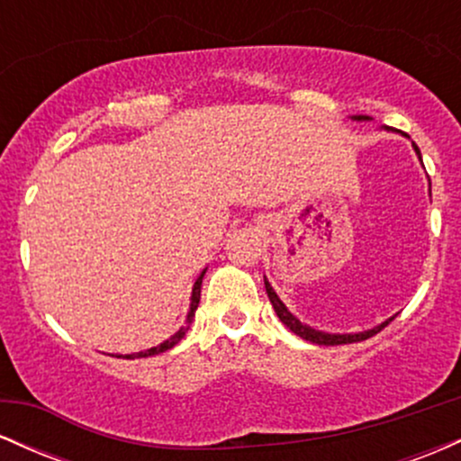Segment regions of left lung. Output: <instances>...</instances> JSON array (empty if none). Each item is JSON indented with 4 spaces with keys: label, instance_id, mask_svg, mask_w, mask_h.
Returning a JSON list of instances; mask_svg holds the SVG:
<instances>
[{
    "label": "left lung",
    "instance_id": "obj_1",
    "mask_svg": "<svg viewBox=\"0 0 461 461\" xmlns=\"http://www.w3.org/2000/svg\"><path fill=\"white\" fill-rule=\"evenodd\" d=\"M351 119H353V121H370V116L356 114V116H351ZM411 145H414V142H411ZM414 151H416L418 160H420V151H418L416 145H414ZM420 162H422V160H420ZM264 285H267V294H268V299H271L273 310H275V314L279 316V321H282L284 325L288 327L290 331L297 333V336L303 338V340L314 342V345L333 347V345H351V342H362V340H366V338L375 336V333H377V331H382L384 327L388 325L390 321H394V316H390V319L384 321L382 325L373 327V330H366V331H356V333H330V331H321V330H314V327L305 325V322H301V321L297 319V316L293 314V312L285 308L284 301L279 299L277 293H275V290H273V285L267 282V277H264Z\"/></svg>",
    "mask_w": 461,
    "mask_h": 461
}]
</instances>
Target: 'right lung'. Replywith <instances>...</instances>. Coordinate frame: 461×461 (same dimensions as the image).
<instances>
[{
    "instance_id": "add662e5",
    "label": "right lung",
    "mask_w": 461,
    "mask_h": 461,
    "mask_svg": "<svg viewBox=\"0 0 461 461\" xmlns=\"http://www.w3.org/2000/svg\"><path fill=\"white\" fill-rule=\"evenodd\" d=\"M205 271H208V268H203V271H201V275L197 277V282H194V285H193V297H190V310H188V316H186V322H184V327H179V330H177L176 333H173L171 338H167V340L160 342V345H158V347H151V348H147V351H139V353H128V356H116V357H125V359H134V357H149V356H158V353H164V351H168V348L176 347L177 342L182 340L184 336H186V331H188L190 322H193V319H194V312H197V308H199V299H201V282H203V275H205Z\"/></svg>"
}]
</instances>
